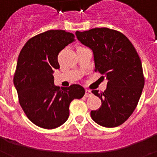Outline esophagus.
<instances>
[{
  "label": "esophagus",
  "instance_id": "obj_1",
  "mask_svg": "<svg viewBox=\"0 0 157 157\" xmlns=\"http://www.w3.org/2000/svg\"><path fill=\"white\" fill-rule=\"evenodd\" d=\"M92 95V92H91L90 90H86V93H85V97L86 98H88V97H90Z\"/></svg>",
  "mask_w": 157,
  "mask_h": 157
}]
</instances>
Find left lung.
<instances>
[{
    "mask_svg": "<svg viewBox=\"0 0 157 157\" xmlns=\"http://www.w3.org/2000/svg\"><path fill=\"white\" fill-rule=\"evenodd\" d=\"M78 40L94 53L95 71L108 79L104 92L92 90L101 100V106L90 115L105 127L123 124L136 109L145 78L142 65L132 43L121 32L101 27L76 31Z\"/></svg>",
    "mask_w": 157,
    "mask_h": 157,
    "instance_id": "1",
    "label": "left lung"
}]
</instances>
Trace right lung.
<instances>
[{
  "mask_svg": "<svg viewBox=\"0 0 157 157\" xmlns=\"http://www.w3.org/2000/svg\"><path fill=\"white\" fill-rule=\"evenodd\" d=\"M74 41L72 33L49 30L31 37L20 51L14 85L23 112L37 127L54 129L61 126L69 117L71 102L85 94L78 84L61 90L54 85L53 71L59 68L58 54Z\"/></svg>",
  "mask_w": 157,
  "mask_h": 157,
  "instance_id": "1",
  "label": "right lung"
}]
</instances>
